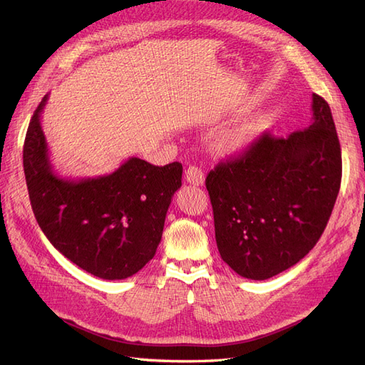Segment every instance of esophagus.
Instances as JSON below:
<instances>
[{"label": "esophagus", "instance_id": "esophagus-1", "mask_svg": "<svg viewBox=\"0 0 365 365\" xmlns=\"http://www.w3.org/2000/svg\"><path fill=\"white\" fill-rule=\"evenodd\" d=\"M204 172L196 168V165H190L189 169L185 170V181L190 182L193 185H202L204 184Z\"/></svg>", "mask_w": 365, "mask_h": 365}]
</instances>
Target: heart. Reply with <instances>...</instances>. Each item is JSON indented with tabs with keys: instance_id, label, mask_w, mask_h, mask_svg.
Instances as JSON below:
<instances>
[{
	"instance_id": "1",
	"label": "heart",
	"mask_w": 365,
	"mask_h": 365,
	"mask_svg": "<svg viewBox=\"0 0 365 365\" xmlns=\"http://www.w3.org/2000/svg\"><path fill=\"white\" fill-rule=\"evenodd\" d=\"M277 118V111L268 109L256 115H251L240 123L225 130L217 140V149L224 153H239L248 149L254 141L269 130Z\"/></svg>"
}]
</instances>
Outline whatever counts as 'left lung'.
<instances>
[{
	"label": "left lung",
	"mask_w": 365,
	"mask_h": 365,
	"mask_svg": "<svg viewBox=\"0 0 365 365\" xmlns=\"http://www.w3.org/2000/svg\"><path fill=\"white\" fill-rule=\"evenodd\" d=\"M312 123L286 138L264 132L205 180L220 257L239 275L267 280L300 262L322 237L341 185L332 113L312 96Z\"/></svg>",
	"instance_id": "8db88e82"
}]
</instances>
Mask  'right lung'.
Masks as SVG:
<instances>
[{
    "label": "right lung",
    "mask_w": 365,
    "mask_h": 365,
    "mask_svg": "<svg viewBox=\"0 0 365 365\" xmlns=\"http://www.w3.org/2000/svg\"><path fill=\"white\" fill-rule=\"evenodd\" d=\"M47 101L30 120L23 150L33 213L51 245L77 267L98 279H128L155 256L182 165L158 168L132 157L109 175L61 178L41 128Z\"/></svg>",
    "instance_id": "obj_1"
}]
</instances>
